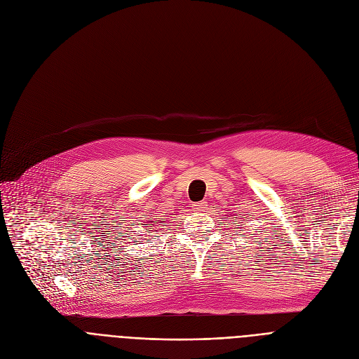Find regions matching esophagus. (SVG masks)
<instances>
[{
	"mask_svg": "<svg viewBox=\"0 0 359 359\" xmlns=\"http://www.w3.org/2000/svg\"><path fill=\"white\" fill-rule=\"evenodd\" d=\"M194 206H195L196 211H205L206 206H208V205H206V202H198V203H195Z\"/></svg>",
	"mask_w": 359,
	"mask_h": 359,
	"instance_id": "1",
	"label": "esophagus"
}]
</instances>
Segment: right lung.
Segmentation results:
<instances>
[{
	"mask_svg": "<svg viewBox=\"0 0 359 359\" xmlns=\"http://www.w3.org/2000/svg\"><path fill=\"white\" fill-rule=\"evenodd\" d=\"M153 222H154V224H157V221H153ZM149 225H153V224H149Z\"/></svg>",
	"mask_w": 359,
	"mask_h": 359,
	"instance_id": "add662e5",
	"label": "right lung"
}]
</instances>
